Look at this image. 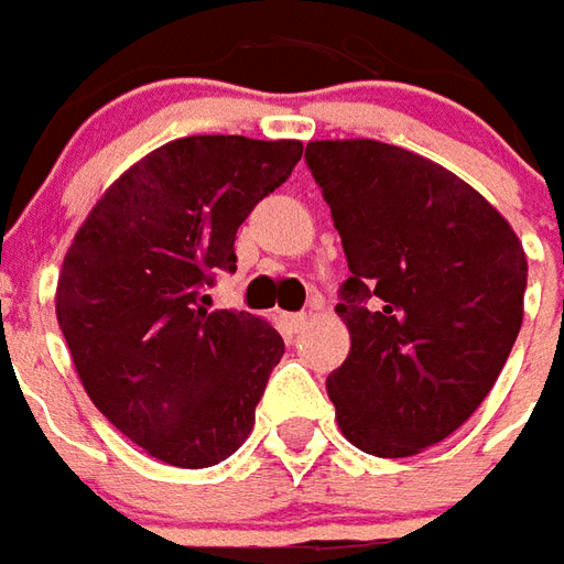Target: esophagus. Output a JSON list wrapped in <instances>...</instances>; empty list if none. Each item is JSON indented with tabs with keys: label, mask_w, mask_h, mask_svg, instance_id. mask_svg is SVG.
Returning <instances> with one entry per match:
<instances>
[{
	"label": "esophagus",
	"mask_w": 564,
	"mask_h": 564,
	"mask_svg": "<svg viewBox=\"0 0 564 564\" xmlns=\"http://www.w3.org/2000/svg\"><path fill=\"white\" fill-rule=\"evenodd\" d=\"M283 319H286V329L295 332V335L307 326V314H286Z\"/></svg>",
	"instance_id": "obj_1"
}]
</instances>
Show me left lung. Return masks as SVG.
<instances>
[{
  "mask_svg": "<svg viewBox=\"0 0 564 564\" xmlns=\"http://www.w3.org/2000/svg\"><path fill=\"white\" fill-rule=\"evenodd\" d=\"M350 278L335 307L350 354L326 380L354 447L402 459L480 408L522 326L529 262L474 186L371 139L311 141Z\"/></svg>",
  "mask_w": 564,
  "mask_h": 564,
  "instance_id": "8db88e82",
  "label": "left lung"
}]
</instances>
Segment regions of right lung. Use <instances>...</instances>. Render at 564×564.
Listing matches in <instances>:
<instances>
[{
	"instance_id": "add662e5",
	"label": "right lung",
	"mask_w": 564,
	"mask_h": 564,
	"mask_svg": "<svg viewBox=\"0 0 564 564\" xmlns=\"http://www.w3.org/2000/svg\"><path fill=\"white\" fill-rule=\"evenodd\" d=\"M302 160V141L189 135L117 177L80 223L56 319L93 404L144 453L208 468L245 444L283 338L198 290L235 271V232Z\"/></svg>"
}]
</instances>
